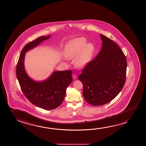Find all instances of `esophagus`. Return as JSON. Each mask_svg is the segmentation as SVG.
Here are the masks:
<instances>
[{
	"label": "esophagus",
	"instance_id": "1",
	"mask_svg": "<svg viewBox=\"0 0 146 146\" xmlns=\"http://www.w3.org/2000/svg\"><path fill=\"white\" fill-rule=\"evenodd\" d=\"M73 79H74V80L77 79V75L76 74H74L73 75Z\"/></svg>",
	"mask_w": 146,
	"mask_h": 146
}]
</instances>
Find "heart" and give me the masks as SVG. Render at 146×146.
<instances>
[{
  "label": "heart",
  "instance_id": "1",
  "mask_svg": "<svg viewBox=\"0 0 146 146\" xmlns=\"http://www.w3.org/2000/svg\"><path fill=\"white\" fill-rule=\"evenodd\" d=\"M84 38L73 40L67 44L65 48L64 55L66 58L75 59V64L79 67H83L91 61L95 52V46L93 43H86Z\"/></svg>",
  "mask_w": 146,
  "mask_h": 146
}]
</instances>
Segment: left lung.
<instances>
[{
	"label": "left lung",
	"mask_w": 146,
	"mask_h": 146,
	"mask_svg": "<svg viewBox=\"0 0 146 146\" xmlns=\"http://www.w3.org/2000/svg\"><path fill=\"white\" fill-rule=\"evenodd\" d=\"M101 50L88 62L78 76L83 84V95L94 106L104 105L113 100L124 86L126 56L119 46L101 34Z\"/></svg>",
	"instance_id": "left-lung-1"
}]
</instances>
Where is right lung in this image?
<instances>
[{"mask_svg": "<svg viewBox=\"0 0 146 146\" xmlns=\"http://www.w3.org/2000/svg\"><path fill=\"white\" fill-rule=\"evenodd\" d=\"M50 38L42 36L27 44L22 50L16 67V75L23 93L31 103L46 110L58 108L65 98L68 86L72 82V71L52 73L45 80L36 81L27 74L24 66L25 53Z\"/></svg>", "mask_w": 146, "mask_h": 146, "instance_id": "add662e5", "label": "right lung"}]
</instances>
